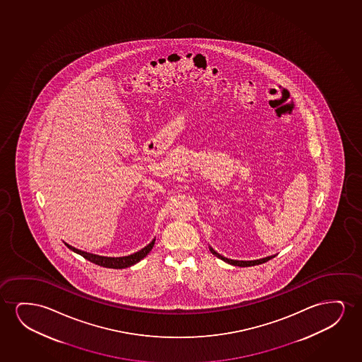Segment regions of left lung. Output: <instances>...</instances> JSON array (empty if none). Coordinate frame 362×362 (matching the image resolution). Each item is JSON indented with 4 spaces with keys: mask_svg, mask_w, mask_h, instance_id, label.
<instances>
[{
    "mask_svg": "<svg viewBox=\"0 0 362 362\" xmlns=\"http://www.w3.org/2000/svg\"><path fill=\"white\" fill-rule=\"evenodd\" d=\"M209 250H210V252L213 253L214 256H216V257L220 258V259H223V262L230 263V264H233V266H238V267H250V266H256V264H261V263L267 262V261H269L271 258L276 257V255H272V256L259 258V259H253V261H236V259H230V258L223 257V256H221L220 253L216 252V251H215L213 247H210V246H209Z\"/></svg>",
    "mask_w": 362,
    "mask_h": 362,
    "instance_id": "obj_1",
    "label": "left lung"
}]
</instances>
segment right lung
Segmentation results:
<instances>
[{"instance_id":"1","label":"right lung","mask_w":362,"mask_h":362,"mask_svg":"<svg viewBox=\"0 0 362 362\" xmlns=\"http://www.w3.org/2000/svg\"><path fill=\"white\" fill-rule=\"evenodd\" d=\"M154 241H156V238H153L146 247L139 250V252H134L132 253V255H129V256H124V257H106V256H99V255L85 252V251L78 250V248L70 246L68 243H65V245H66L68 248H70L73 252L78 253L80 256H83V257L86 258L90 262L99 264L101 267L121 269V268L131 267V266H134L136 263L139 262L141 259H144V258L151 252V250L153 248Z\"/></svg>"}]
</instances>
